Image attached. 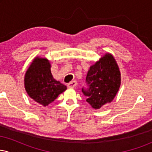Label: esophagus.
I'll list each match as a JSON object with an SVG mask.
<instances>
[{
  "label": "esophagus",
  "mask_w": 152,
  "mask_h": 152,
  "mask_svg": "<svg viewBox=\"0 0 152 152\" xmlns=\"http://www.w3.org/2000/svg\"><path fill=\"white\" fill-rule=\"evenodd\" d=\"M76 84H77V83H76V81H71L70 83H68V87L69 88H74V87H76Z\"/></svg>",
  "instance_id": "34e87169"
}]
</instances>
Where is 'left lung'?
Here are the masks:
<instances>
[{
  "instance_id": "8db88e82",
  "label": "left lung",
  "mask_w": 152,
  "mask_h": 152,
  "mask_svg": "<svg viewBox=\"0 0 152 152\" xmlns=\"http://www.w3.org/2000/svg\"><path fill=\"white\" fill-rule=\"evenodd\" d=\"M86 81L88 88H82V92L92 108L99 109L112 102L121 85V74L114 57L106 53L91 66Z\"/></svg>"
}]
</instances>
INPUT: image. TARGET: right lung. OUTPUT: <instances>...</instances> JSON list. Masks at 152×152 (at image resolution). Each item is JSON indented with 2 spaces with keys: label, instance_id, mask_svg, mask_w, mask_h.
<instances>
[{
  "label": "right lung",
  "instance_id": "add662e5",
  "mask_svg": "<svg viewBox=\"0 0 152 152\" xmlns=\"http://www.w3.org/2000/svg\"><path fill=\"white\" fill-rule=\"evenodd\" d=\"M24 85L28 95L43 106L53 102L67 88L53 78L49 61L40 57H36L26 71Z\"/></svg>",
  "mask_w": 152,
  "mask_h": 152
}]
</instances>
